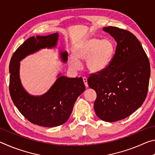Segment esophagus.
I'll return each mask as SVG.
<instances>
[{
	"label": "esophagus",
	"instance_id": "34e87169",
	"mask_svg": "<svg viewBox=\"0 0 155 155\" xmlns=\"http://www.w3.org/2000/svg\"><path fill=\"white\" fill-rule=\"evenodd\" d=\"M83 82H84V84H85V87H88V84H87V77H83Z\"/></svg>",
	"mask_w": 155,
	"mask_h": 155
}]
</instances>
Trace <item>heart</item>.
<instances>
[{
    "mask_svg": "<svg viewBox=\"0 0 155 155\" xmlns=\"http://www.w3.org/2000/svg\"><path fill=\"white\" fill-rule=\"evenodd\" d=\"M115 48V44L109 39L89 38L74 46V57L68 58V65L71 70H77L80 68V60L85 59V65L89 71L101 72L109 65Z\"/></svg>",
    "mask_w": 155,
    "mask_h": 155,
    "instance_id": "heart-1",
    "label": "heart"
}]
</instances>
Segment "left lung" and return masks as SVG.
Wrapping results in <instances>:
<instances>
[{
  "instance_id": "obj_1",
  "label": "left lung",
  "mask_w": 155,
  "mask_h": 155,
  "mask_svg": "<svg viewBox=\"0 0 155 155\" xmlns=\"http://www.w3.org/2000/svg\"><path fill=\"white\" fill-rule=\"evenodd\" d=\"M117 41L114 55L105 69L91 73L89 87L96 91L94 110L100 119L116 122L135 111L148 94L150 65L137 38L127 30L104 27Z\"/></svg>"
}]
</instances>
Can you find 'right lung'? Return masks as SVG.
Instances as JSON below:
<instances>
[{"label":"right lung","mask_w":155,"mask_h":155,"mask_svg":"<svg viewBox=\"0 0 155 155\" xmlns=\"http://www.w3.org/2000/svg\"><path fill=\"white\" fill-rule=\"evenodd\" d=\"M57 40L58 33L31 37L14 52L9 64V93L14 104L30 122L45 127H57L68 120L75 101L85 90L83 78L61 76L45 94L33 96L27 94L20 83L19 61L40 48L55 46ZM61 57L66 62V52H63Z\"/></svg>","instance_id":"right-lung-1"}]
</instances>
